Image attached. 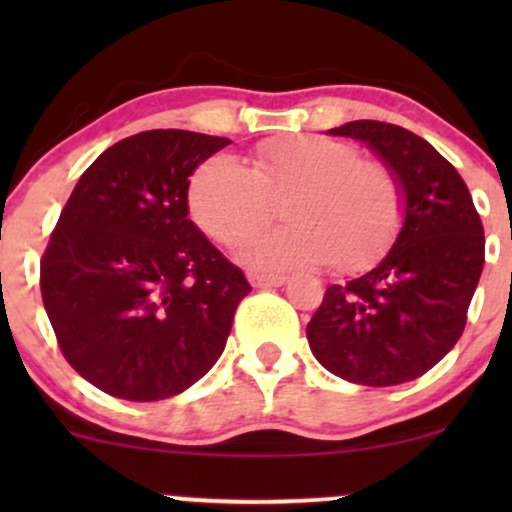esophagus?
Masks as SVG:
<instances>
[{
    "mask_svg": "<svg viewBox=\"0 0 512 512\" xmlns=\"http://www.w3.org/2000/svg\"><path fill=\"white\" fill-rule=\"evenodd\" d=\"M289 276H274V274H250V284L255 289H274V286H284Z\"/></svg>",
    "mask_w": 512,
    "mask_h": 512,
    "instance_id": "obj_1",
    "label": "esophagus"
}]
</instances>
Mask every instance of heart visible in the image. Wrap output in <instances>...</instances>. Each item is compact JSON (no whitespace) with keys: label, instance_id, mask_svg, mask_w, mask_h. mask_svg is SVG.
<instances>
[{"label":"heart","instance_id":"obj_1","mask_svg":"<svg viewBox=\"0 0 512 512\" xmlns=\"http://www.w3.org/2000/svg\"><path fill=\"white\" fill-rule=\"evenodd\" d=\"M192 219L207 236L238 245L267 226L274 202L291 226L252 238L238 257L260 272H293L332 260L358 272L390 250L404 221V187L380 161H361L356 146L301 137L264 142L252 166L216 154L190 180Z\"/></svg>","mask_w":512,"mask_h":512}]
</instances>
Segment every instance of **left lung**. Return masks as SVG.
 <instances>
[{
    "instance_id": "1",
    "label": "left lung",
    "mask_w": 512,
    "mask_h": 512,
    "mask_svg": "<svg viewBox=\"0 0 512 512\" xmlns=\"http://www.w3.org/2000/svg\"><path fill=\"white\" fill-rule=\"evenodd\" d=\"M330 134L363 142L395 170L404 221L373 269L325 291L305 330L310 351L349 383H409L462 337L484 269V226L460 173L426 139L378 120Z\"/></svg>"
}]
</instances>
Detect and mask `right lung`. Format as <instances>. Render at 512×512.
<instances>
[{"label":"right lung","instance_id":"add662e5","mask_svg":"<svg viewBox=\"0 0 512 512\" xmlns=\"http://www.w3.org/2000/svg\"><path fill=\"white\" fill-rule=\"evenodd\" d=\"M226 137L151 129L76 182L40 260L45 313L81 378L158 402L219 361L250 284L187 219L190 175Z\"/></svg>","mask_w":512,"mask_h":512}]
</instances>
